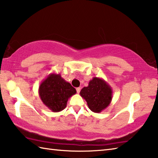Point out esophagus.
<instances>
[{"label":"esophagus","instance_id":"obj_1","mask_svg":"<svg viewBox=\"0 0 158 158\" xmlns=\"http://www.w3.org/2000/svg\"><path fill=\"white\" fill-rule=\"evenodd\" d=\"M76 90H77V92L79 94V93L80 92V91H81V88H76Z\"/></svg>","mask_w":158,"mask_h":158}]
</instances>
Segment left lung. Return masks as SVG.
<instances>
[{
	"label": "left lung",
	"mask_w": 158,
	"mask_h": 158,
	"mask_svg": "<svg viewBox=\"0 0 158 158\" xmlns=\"http://www.w3.org/2000/svg\"><path fill=\"white\" fill-rule=\"evenodd\" d=\"M80 95L88 104L92 112L99 113L110 105L113 98V90L108 83L100 77H94L84 87Z\"/></svg>",
	"instance_id": "left-lung-1"
}]
</instances>
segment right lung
<instances>
[{"label": "right lung", "instance_id": "add662e5", "mask_svg": "<svg viewBox=\"0 0 158 158\" xmlns=\"http://www.w3.org/2000/svg\"><path fill=\"white\" fill-rule=\"evenodd\" d=\"M76 93V89L70 83L66 81L60 74L56 73L49 74L39 88L40 98L52 112L64 109L69 98Z\"/></svg>", "mask_w": 158, "mask_h": 158}]
</instances>
